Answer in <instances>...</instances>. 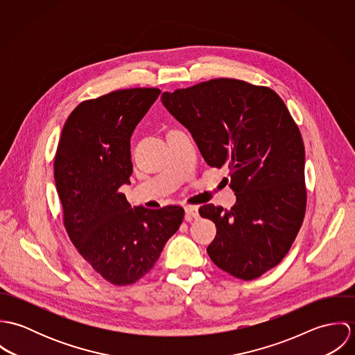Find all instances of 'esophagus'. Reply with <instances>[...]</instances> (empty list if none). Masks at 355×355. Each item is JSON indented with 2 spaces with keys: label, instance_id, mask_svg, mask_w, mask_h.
Here are the masks:
<instances>
[{
  "label": "esophagus",
  "instance_id": "obj_1",
  "mask_svg": "<svg viewBox=\"0 0 355 355\" xmlns=\"http://www.w3.org/2000/svg\"><path fill=\"white\" fill-rule=\"evenodd\" d=\"M184 210H186V220L187 221H191L193 218H198V216H200L197 206H186Z\"/></svg>",
  "mask_w": 355,
  "mask_h": 355
}]
</instances>
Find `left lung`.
<instances>
[{"label":"left lung","mask_w":355,"mask_h":355,"mask_svg":"<svg viewBox=\"0 0 355 355\" xmlns=\"http://www.w3.org/2000/svg\"><path fill=\"white\" fill-rule=\"evenodd\" d=\"M168 112L193 135L207 165L230 169L236 203L200 214L216 224L210 259L253 280L288 253L306 210L304 146L286 103L269 87L211 79L162 93Z\"/></svg>","instance_id":"1"}]
</instances>
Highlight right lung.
Returning a JSON list of instances; mask_svg holds the SVG:
<instances>
[{
	"mask_svg": "<svg viewBox=\"0 0 355 355\" xmlns=\"http://www.w3.org/2000/svg\"><path fill=\"white\" fill-rule=\"evenodd\" d=\"M159 93L127 89L80 102L64 124L54 157L68 236L114 286L149 273L184 217V209L175 205L131 207L120 193L132 175L131 135Z\"/></svg>",
	"mask_w": 355,
	"mask_h": 355,
	"instance_id": "obj_1",
	"label": "right lung"
}]
</instances>
